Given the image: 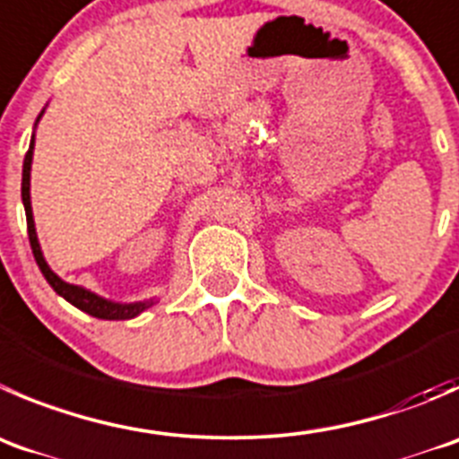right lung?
I'll use <instances>...</instances> for the list:
<instances>
[{"label": "right lung", "mask_w": 459, "mask_h": 459, "mask_svg": "<svg viewBox=\"0 0 459 459\" xmlns=\"http://www.w3.org/2000/svg\"><path fill=\"white\" fill-rule=\"evenodd\" d=\"M44 114V109L39 111V117ZM38 117V121H39ZM33 143L35 141L30 139L29 145V152L24 157V170H22V202H24V211H26V229H29V242L30 248H33V255L35 262H38L39 271L42 275L47 278V282L51 284L53 291L57 296L65 298L66 302H71L74 307H78L80 311L84 314L93 316V318H102V320H130L134 316H139L141 311H145L148 307L154 305V300H143V302H114V300H107V298L96 296L93 291L89 289L78 287V284H69L56 275L51 271V266L47 264L42 255V248H39L38 242V233H35V221H33V208H30V163H33Z\"/></svg>", "instance_id": "add662e5"}]
</instances>
